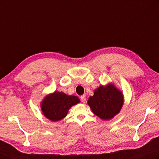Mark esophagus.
Masks as SVG:
<instances>
[{"instance_id": "34e87169", "label": "esophagus", "mask_w": 159, "mask_h": 159, "mask_svg": "<svg viewBox=\"0 0 159 159\" xmlns=\"http://www.w3.org/2000/svg\"><path fill=\"white\" fill-rule=\"evenodd\" d=\"M80 100H81V102L84 104V103L86 102V97L84 96V95H82V96H80Z\"/></svg>"}]
</instances>
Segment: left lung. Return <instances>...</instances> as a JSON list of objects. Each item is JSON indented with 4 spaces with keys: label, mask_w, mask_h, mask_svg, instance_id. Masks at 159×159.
I'll list each match as a JSON object with an SVG mask.
<instances>
[{
    "label": "left lung",
    "mask_w": 159,
    "mask_h": 159,
    "mask_svg": "<svg viewBox=\"0 0 159 159\" xmlns=\"http://www.w3.org/2000/svg\"><path fill=\"white\" fill-rule=\"evenodd\" d=\"M87 103L95 115L103 120H110L120 112L123 96L120 91L110 84L98 88Z\"/></svg>",
    "instance_id": "8db88e82"
}]
</instances>
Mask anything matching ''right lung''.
Returning a JSON list of instances; mask_svg holds the SVG:
<instances>
[{
	"instance_id": "add662e5",
	"label": "right lung",
	"mask_w": 159,
	"mask_h": 159,
	"mask_svg": "<svg viewBox=\"0 0 159 159\" xmlns=\"http://www.w3.org/2000/svg\"><path fill=\"white\" fill-rule=\"evenodd\" d=\"M80 102L77 96L67 95L62 92L55 91L44 99L41 109L44 115L52 121L60 120L66 116L68 110Z\"/></svg>"
}]
</instances>
